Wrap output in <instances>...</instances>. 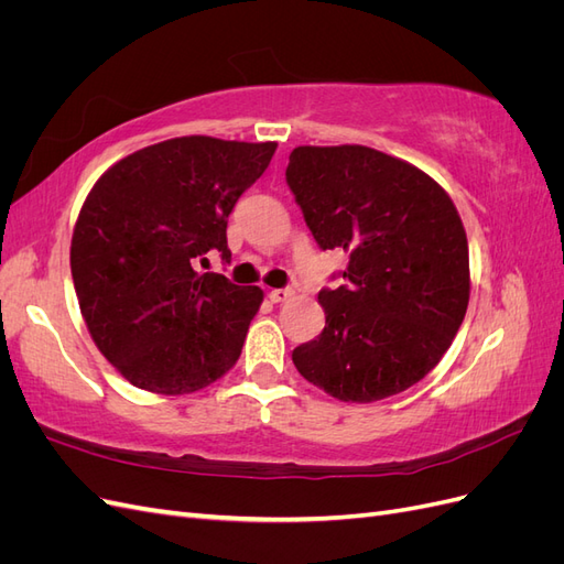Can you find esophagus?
<instances>
[{"mask_svg":"<svg viewBox=\"0 0 564 564\" xmlns=\"http://www.w3.org/2000/svg\"><path fill=\"white\" fill-rule=\"evenodd\" d=\"M292 289H270L268 292V299L272 301V303H282V301H286V299H292Z\"/></svg>","mask_w":564,"mask_h":564,"instance_id":"34e87169","label":"esophagus"}]
</instances>
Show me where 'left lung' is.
Segmentation results:
<instances>
[{
  "mask_svg": "<svg viewBox=\"0 0 564 564\" xmlns=\"http://www.w3.org/2000/svg\"><path fill=\"white\" fill-rule=\"evenodd\" d=\"M286 185L319 249L348 251L322 289L324 329L294 348L303 379L344 402L412 388L447 352L470 296L468 240L449 195L367 145H299Z\"/></svg>",
  "mask_w": 564,
  "mask_h": 564,
  "instance_id": "8db88e82",
  "label": "left lung"
}]
</instances>
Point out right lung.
<instances>
[{
  "mask_svg": "<svg viewBox=\"0 0 564 564\" xmlns=\"http://www.w3.org/2000/svg\"><path fill=\"white\" fill-rule=\"evenodd\" d=\"M278 143L212 135L148 145L96 181L73 232L79 311L106 360L135 388L185 395L224 377L259 313V286L197 261L230 263L228 216Z\"/></svg>",
  "mask_w": 564,
  "mask_h": 564,
  "instance_id": "1",
  "label": "right lung"
}]
</instances>
